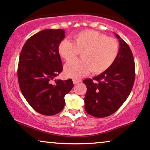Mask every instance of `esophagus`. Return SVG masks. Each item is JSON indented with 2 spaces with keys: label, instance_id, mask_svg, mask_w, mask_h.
<instances>
[{
  "label": "esophagus",
  "instance_id": "obj_1",
  "mask_svg": "<svg viewBox=\"0 0 150 150\" xmlns=\"http://www.w3.org/2000/svg\"><path fill=\"white\" fill-rule=\"evenodd\" d=\"M80 82H81V80H80V79H73V83H74V84H77V83H80Z\"/></svg>",
  "mask_w": 150,
  "mask_h": 150
}]
</instances>
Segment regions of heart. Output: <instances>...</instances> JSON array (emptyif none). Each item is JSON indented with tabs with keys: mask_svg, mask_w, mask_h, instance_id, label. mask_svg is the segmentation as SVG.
<instances>
[{
	"mask_svg": "<svg viewBox=\"0 0 150 150\" xmlns=\"http://www.w3.org/2000/svg\"><path fill=\"white\" fill-rule=\"evenodd\" d=\"M73 42L62 40L58 52L66 62L72 61L81 52L82 59L71 62L65 66L67 76L78 79L90 71L98 74L106 71L114 63L119 53V44L96 30H84L76 34Z\"/></svg>",
	"mask_w": 150,
	"mask_h": 150,
	"instance_id": "obj_1",
	"label": "heart"
}]
</instances>
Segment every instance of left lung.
<instances>
[{
	"instance_id": "left-lung-1",
	"label": "left lung",
	"mask_w": 150,
	"mask_h": 150,
	"mask_svg": "<svg viewBox=\"0 0 150 150\" xmlns=\"http://www.w3.org/2000/svg\"><path fill=\"white\" fill-rule=\"evenodd\" d=\"M120 50L114 63L105 71L83 80L87 92L84 102L89 115L104 117L112 115L123 104L133 86L135 69L132 51L118 35Z\"/></svg>"
}]
</instances>
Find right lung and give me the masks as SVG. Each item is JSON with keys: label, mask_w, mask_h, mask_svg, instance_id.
Listing matches in <instances>:
<instances>
[{"label": "right lung", "mask_w": 150, "mask_h": 150, "mask_svg": "<svg viewBox=\"0 0 150 150\" xmlns=\"http://www.w3.org/2000/svg\"><path fill=\"white\" fill-rule=\"evenodd\" d=\"M64 37L61 29L42 30L27 40L20 55V88L30 106L44 115L61 112L65 95L74 86L71 79L52 82L63 70L58 46Z\"/></svg>", "instance_id": "1"}]
</instances>
